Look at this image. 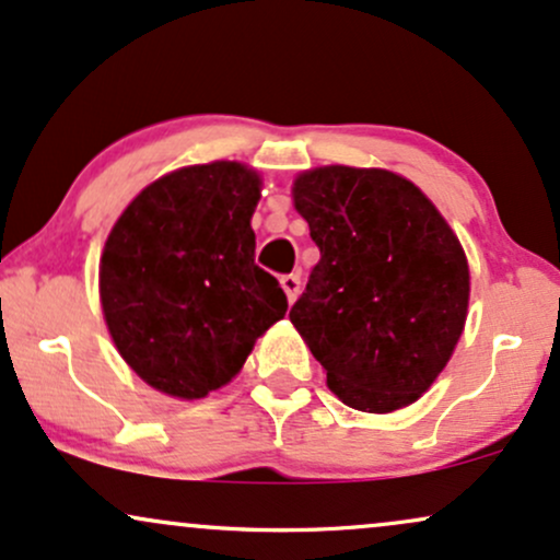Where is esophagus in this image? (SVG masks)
<instances>
[{
    "instance_id": "obj_1",
    "label": "esophagus",
    "mask_w": 560,
    "mask_h": 560,
    "mask_svg": "<svg viewBox=\"0 0 560 560\" xmlns=\"http://www.w3.org/2000/svg\"><path fill=\"white\" fill-rule=\"evenodd\" d=\"M280 285H282V291H285L288 301H291V304H293L295 295H299V291H301V278H299V275H282Z\"/></svg>"
}]
</instances>
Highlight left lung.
<instances>
[{
  "mask_svg": "<svg viewBox=\"0 0 560 560\" xmlns=\"http://www.w3.org/2000/svg\"><path fill=\"white\" fill-rule=\"evenodd\" d=\"M293 201L319 261L291 322L327 385L359 411L413 404L462 338V243L422 190L387 170H312L295 180Z\"/></svg>",
  "mask_w": 560,
  "mask_h": 560,
  "instance_id": "8db88e82",
  "label": "left lung"
}]
</instances>
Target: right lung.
<instances>
[{
  "label": "right lung",
  "instance_id": "add662e5",
  "mask_svg": "<svg viewBox=\"0 0 560 560\" xmlns=\"http://www.w3.org/2000/svg\"><path fill=\"white\" fill-rule=\"evenodd\" d=\"M259 177L238 162L183 167L143 188L112 228L98 267L120 357L177 398L217 390L285 317L278 278L254 261Z\"/></svg>",
  "mask_w": 560,
  "mask_h": 560
}]
</instances>
